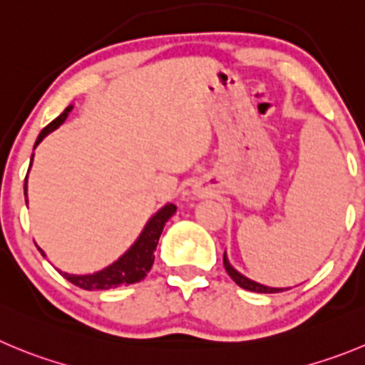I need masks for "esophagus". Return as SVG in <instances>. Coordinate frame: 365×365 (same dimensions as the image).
I'll list each match as a JSON object with an SVG mask.
<instances>
[{"label":"esophagus","instance_id":"34e87169","mask_svg":"<svg viewBox=\"0 0 365 365\" xmlns=\"http://www.w3.org/2000/svg\"><path fill=\"white\" fill-rule=\"evenodd\" d=\"M192 194H194V196H205V194H207L205 185H202V183H194Z\"/></svg>","mask_w":365,"mask_h":365}]
</instances>
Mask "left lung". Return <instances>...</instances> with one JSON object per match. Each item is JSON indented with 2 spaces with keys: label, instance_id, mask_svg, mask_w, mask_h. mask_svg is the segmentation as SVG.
I'll return each mask as SVG.
<instances>
[{
  "label": "left lung",
  "instance_id": "obj_1",
  "mask_svg": "<svg viewBox=\"0 0 365 365\" xmlns=\"http://www.w3.org/2000/svg\"><path fill=\"white\" fill-rule=\"evenodd\" d=\"M223 264H225V270H227V274H229L230 277L234 279V282H236L237 286H241L243 290L257 292V294H279V292L288 290V288H272V286H264V284H261V282H255V281H252V279H248L247 275H243L241 272H237L236 268L230 264L229 257H227V252L223 254Z\"/></svg>",
  "mask_w": 365,
  "mask_h": 365
}]
</instances>
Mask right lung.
Wrapping results in <instances>:
<instances>
[{"label":"right lung","instance_id":"1","mask_svg":"<svg viewBox=\"0 0 365 365\" xmlns=\"http://www.w3.org/2000/svg\"><path fill=\"white\" fill-rule=\"evenodd\" d=\"M73 110V106H68L66 110L59 115L53 122H50L43 131L37 136L36 145H39V142H43V138L46 135H50L52 131H56L61 124L68 118L70 111ZM34 160V155H32ZM32 165V162H30ZM25 200H26V180H25ZM29 202V200H26ZM176 212V205L173 203H165L160 210H156V214H153L149 217V221L145 223L144 230L140 232V236L136 237L135 243L124 252V254L118 257L115 263H111L110 267L102 268V270L93 272V274L86 275H77V274H68V272H61L64 279L71 282V284L79 286L83 290H111V288H120V286L135 284V282H140L142 279L148 275V272L151 270L153 263H155V250L156 245H158L160 234H162L163 227L169 221V217ZM41 254L44 255V252L41 250ZM46 257V255H44Z\"/></svg>","mask_w":365,"mask_h":365}]
</instances>
